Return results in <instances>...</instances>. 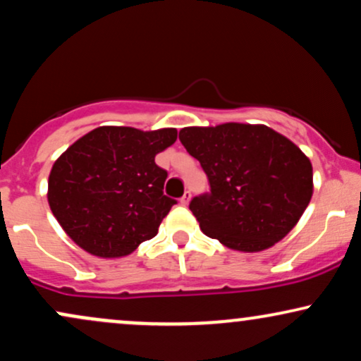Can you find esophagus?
I'll return each instance as SVG.
<instances>
[{"label": "esophagus", "instance_id": "esophagus-1", "mask_svg": "<svg viewBox=\"0 0 361 361\" xmlns=\"http://www.w3.org/2000/svg\"><path fill=\"white\" fill-rule=\"evenodd\" d=\"M190 198H192V193H190V192H185V193H183V197L180 198V204H181V205H188Z\"/></svg>", "mask_w": 361, "mask_h": 361}]
</instances>
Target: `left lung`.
<instances>
[{
	"label": "left lung",
	"mask_w": 361,
	"mask_h": 361,
	"mask_svg": "<svg viewBox=\"0 0 361 361\" xmlns=\"http://www.w3.org/2000/svg\"><path fill=\"white\" fill-rule=\"evenodd\" d=\"M180 140L200 163L209 192L193 197L202 231L238 251L283 239L312 197V164L287 137L264 126L186 127Z\"/></svg>",
	"instance_id": "1"
}]
</instances>
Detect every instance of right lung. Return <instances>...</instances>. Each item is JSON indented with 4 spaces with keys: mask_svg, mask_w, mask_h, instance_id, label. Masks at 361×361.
<instances>
[{
    "mask_svg": "<svg viewBox=\"0 0 361 361\" xmlns=\"http://www.w3.org/2000/svg\"><path fill=\"white\" fill-rule=\"evenodd\" d=\"M176 135V128L98 127L76 140L49 176V205L66 234L102 258L130 255L154 238L176 204L163 192L168 171L154 157Z\"/></svg>",
    "mask_w": 361,
    "mask_h": 361,
    "instance_id": "obj_1",
    "label": "right lung"
}]
</instances>
